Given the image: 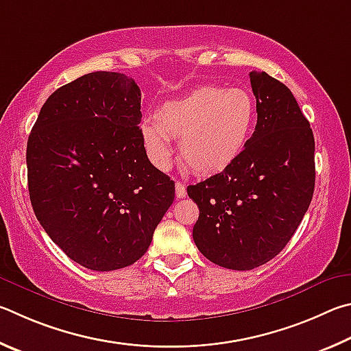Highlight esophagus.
<instances>
[{
    "label": "esophagus",
    "mask_w": 351,
    "mask_h": 351,
    "mask_svg": "<svg viewBox=\"0 0 351 351\" xmlns=\"http://www.w3.org/2000/svg\"><path fill=\"white\" fill-rule=\"evenodd\" d=\"M176 195H177V199L186 197V186L183 185L182 182H177L176 183Z\"/></svg>",
    "instance_id": "1"
}]
</instances>
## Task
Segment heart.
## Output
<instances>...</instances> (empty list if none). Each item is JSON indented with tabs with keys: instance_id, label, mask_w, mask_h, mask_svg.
<instances>
[{
	"instance_id": "obj_1",
	"label": "heart",
	"mask_w": 351,
	"mask_h": 351,
	"mask_svg": "<svg viewBox=\"0 0 351 351\" xmlns=\"http://www.w3.org/2000/svg\"><path fill=\"white\" fill-rule=\"evenodd\" d=\"M257 109L253 95L242 88L200 86L165 101L154 121L141 125L147 158L158 169L171 165L172 145L189 168L202 176L223 172L242 156L254 131Z\"/></svg>"
}]
</instances>
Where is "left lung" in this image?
Wrapping results in <instances>:
<instances>
[{
  "label": "left lung",
  "mask_w": 351,
  "mask_h": 351,
  "mask_svg": "<svg viewBox=\"0 0 351 351\" xmlns=\"http://www.w3.org/2000/svg\"><path fill=\"white\" fill-rule=\"evenodd\" d=\"M257 125L228 169L188 195L199 206L194 243L219 267L247 271L278 256L302 222L315 191V137L291 90L250 72Z\"/></svg>",
  "instance_id": "1"
}]
</instances>
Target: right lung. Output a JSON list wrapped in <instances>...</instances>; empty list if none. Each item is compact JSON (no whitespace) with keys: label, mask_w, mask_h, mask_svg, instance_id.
<instances>
[{"label":"right lung","mask_w":351,"mask_h":351,"mask_svg":"<svg viewBox=\"0 0 351 351\" xmlns=\"http://www.w3.org/2000/svg\"><path fill=\"white\" fill-rule=\"evenodd\" d=\"M140 103L125 73H86L47 98L27 140L36 219L67 257L94 271L137 262L174 202V182L146 156Z\"/></svg>","instance_id":"obj_1"}]
</instances>
